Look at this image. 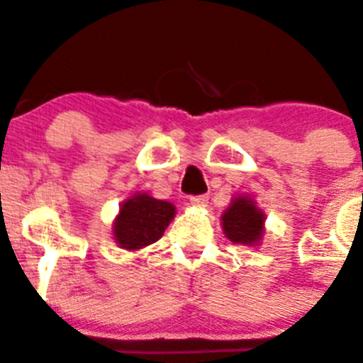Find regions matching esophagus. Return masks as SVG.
I'll return each instance as SVG.
<instances>
[{
  "mask_svg": "<svg viewBox=\"0 0 363 363\" xmlns=\"http://www.w3.org/2000/svg\"><path fill=\"white\" fill-rule=\"evenodd\" d=\"M207 200H209V196L207 195H199V196H191V199H189V203H191L193 207H206Z\"/></svg>",
  "mask_w": 363,
  "mask_h": 363,
  "instance_id": "34e87169",
  "label": "esophagus"
}]
</instances>
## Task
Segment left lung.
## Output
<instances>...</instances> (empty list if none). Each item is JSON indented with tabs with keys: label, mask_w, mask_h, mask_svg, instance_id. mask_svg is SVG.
Here are the masks:
<instances>
[{
	"label": "left lung",
	"mask_w": 363,
	"mask_h": 363,
	"mask_svg": "<svg viewBox=\"0 0 363 363\" xmlns=\"http://www.w3.org/2000/svg\"><path fill=\"white\" fill-rule=\"evenodd\" d=\"M220 220L223 234L234 245L259 246L266 234V214L257 207L255 199L248 195H235Z\"/></svg>",
	"instance_id": "1"
}]
</instances>
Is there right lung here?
Here are the masks:
<instances>
[{"mask_svg": "<svg viewBox=\"0 0 363 363\" xmlns=\"http://www.w3.org/2000/svg\"><path fill=\"white\" fill-rule=\"evenodd\" d=\"M174 218V203L136 191L122 202L111 232L118 248L136 252L156 242Z\"/></svg>", "mask_w": 363, "mask_h": 363, "instance_id": "obj_1", "label": "right lung"}]
</instances>
